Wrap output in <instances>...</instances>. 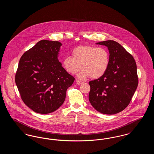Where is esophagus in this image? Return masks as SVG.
Segmentation results:
<instances>
[{
  "instance_id": "obj_1",
  "label": "esophagus",
  "mask_w": 154,
  "mask_h": 154,
  "mask_svg": "<svg viewBox=\"0 0 154 154\" xmlns=\"http://www.w3.org/2000/svg\"><path fill=\"white\" fill-rule=\"evenodd\" d=\"M83 82L82 81H81L78 80H77L75 81V83H76V84H78V85H80L81 84H82Z\"/></svg>"
}]
</instances>
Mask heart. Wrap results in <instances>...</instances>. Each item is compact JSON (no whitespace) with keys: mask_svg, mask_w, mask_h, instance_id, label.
I'll return each mask as SVG.
<instances>
[{"mask_svg":"<svg viewBox=\"0 0 154 154\" xmlns=\"http://www.w3.org/2000/svg\"><path fill=\"white\" fill-rule=\"evenodd\" d=\"M72 56H66L62 61L64 70L70 74H75L81 67L78 74L81 79L89 77L99 79L107 71L110 65V54L103 47L92 45L79 46L74 48Z\"/></svg>","mask_w":154,"mask_h":154,"instance_id":"1","label":"heart"}]
</instances>
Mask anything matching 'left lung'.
I'll use <instances>...</instances> for the list:
<instances>
[{
  "label": "left lung",
  "mask_w": 154,
  "mask_h": 154,
  "mask_svg": "<svg viewBox=\"0 0 154 154\" xmlns=\"http://www.w3.org/2000/svg\"><path fill=\"white\" fill-rule=\"evenodd\" d=\"M108 48L110 65L102 77L91 81L89 100L97 111L118 113L129 105L137 85V66L132 55L114 40L97 43Z\"/></svg>",
  "instance_id": "obj_1"
}]
</instances>
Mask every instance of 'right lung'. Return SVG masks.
<instances>
[{"instance_id": "add662e5", "label": "right lung", "mask_w": 154, "mask_h": 154, "mask_svg": "<svg viewBox=\"0 0 154 154\" xmlns=\"http://www.w3.org/2000/svg\"><path fill=\"white\" fill-rule=\"evenodd\" d=\"M62 44L42 40L22 55L15 83L23 102L35 112L45 114L58 109L74 81L59 62Z\"/></svg>"}]
</instances>
